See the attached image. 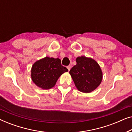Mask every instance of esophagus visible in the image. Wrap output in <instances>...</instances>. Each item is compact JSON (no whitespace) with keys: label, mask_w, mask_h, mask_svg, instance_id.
Returning <instances> with one entry per match:
<instances>
[{"label":"esophagus","mask_w":132,"mask_h":132,"mask_svg":"<svg viewBox=\"0 0 132 132\" xmlns=\"http://www.w3.org/2000/svg\"><path fill=\"white\" fill-rule=\"evenodd\" d=\"M67 68H68V71H70V69H71V66H70V65H68V66H67Z\"/></svg>","instance_id":"obj_1"}]
</instances>
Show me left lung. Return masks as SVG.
I'll return each instance as SVG.
<instances>
[{
	"label": "left lung",
	"mask_w": 132,
	"mask_h": 132,
	"mask_svg": "<svg viewBox=\"0 0 132 132\" xmlns=\"http://www.w3.org/2000/svg\"><path fill=\"white\" fill-rule=\"evenodd\" d=\"M77 64L70 70V74L79 91L89 93L100 85L103 73L94 59L86 56L77 57Z\"/></svg>",
	"instance_id": "obj_1"
}]
</instances>
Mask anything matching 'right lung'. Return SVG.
<instances>
[{
    "label": "right lung",
    "mask_w": 132,
    "mask_h": 132,
    "mask_svg": "<svg viewBox=\"0 0 132 132\" xmlns=\"http://www.w3.org/2000/svg\"><path fill=\"white\" fill-rule=\"evenodd\" d=\"M68 71L67 68L61 65L60 59L46 56L33 64L31 78L39 88L49 89L55 85L59 77Z\"/></svg>",
    "instance_id": "1"
}]
</instances>
